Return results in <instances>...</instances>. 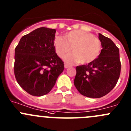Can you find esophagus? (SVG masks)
<instances>
[{"instance_id": "1", "label": "esophagus", "mask_w": 131, "mask_h": 131, "mask_svg": "<svg viewBox=\"0 0 131 131\" xmlns=\"http://www.w3.org/2000/svg\"><path fill=\"white\" fill-rule=\"evenodd\" d=\"M69 67H70L69 64H64V68H69Z\"/></svg>"}]
</instances>
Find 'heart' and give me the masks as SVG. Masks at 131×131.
Masks as SVG:
<instances>
[{
    "mask_svg": "<svg viewBox=\"0 0 131 131\" xmlns=\"http://www.w3.org/2000/svg\"><path fill=\"white\" fill-rule=\"evenodd\" d=\"M56 54L63 58L72 49V54L66 58L68 62L88 64L97 59L101 51L100 39L92 34L82 30H72L64 34V38L56 37L54 40Z\"/></svg>",
    "mask_w": 131,
    "mask_h": 131,
    "instance_id": "heart-1",
    "label": "heart"
}]
</instances>
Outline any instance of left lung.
<instances>
[{
    "instance_id": "left-lung-1",
    "label": "left lung",
    "mask_w": 131,
    "mask_h": 131,
    "mask_svg": "<svg viewBox=\"0 0 131 131\" xmlns=\"http://www.w3.org/2000/svg\"><path fill=\"white\" fill-rule=\"evenodd\" d=\"M102 49L98 58L76 67L74 85L83 96L99 98L109 93L118 82L121 63L119 49L109 38L99 34Z\"/></svg>"
}]
</instances>
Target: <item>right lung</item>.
<instances>
[{
    "mask_svg": "<svg viewBox=\"0 0 131 131\" xmlns=\"http://www.w3.org/2000/svg\"><path fill=\"white\" fill-rule=\"evenodd\" d=\"M55 34V29L39 28L22 37L15 48L16 79L32 96L49 93L64 70V63L54 46Z\"/></svg>",
    "mask_w": 131,
    "mask_h": 131,
    "instance_id": "1",
    "label": "right lung"
}]
</instances>
